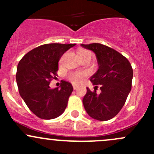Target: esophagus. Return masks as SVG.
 Returning a JSON list of instances; mask_svg holds the SVG:
<instances>
[{
	"label": "esophagus",
	"instance_id": "esophagus-1",
	"mask_svg": "<svg viewBox=\"0 0 154 154\" xmlns=\"http://www.w3.org/2000/svg\"><path fill=\"white\" fill-rule=\"evenodd\" d=\"M73 88H74V90H76V89H77V86H76V85L73 84Z\"/></svg>",
	"mask_w": 154,
	"mask_h": 154
}]
</instances>
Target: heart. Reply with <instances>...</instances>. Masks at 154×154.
<instances>
[{"label":"heart","mask_w":154,"mask_h":154,"mask_svg":"<svg viewBox=\"0 0 154 154\" xmlns=\"http://www.w3.org/2000/svg\"><path fill=\"white\" fill-rule=\"evenodd\" d=\"M88 52V51H85V50H80V51H79V55H83V54H86ZM86 75V74L83 71H73V72L69 73L68 74V78L73 83L79 84L83 81Z\"/></svg>","instance_id":"obj_1"}]
</instances>
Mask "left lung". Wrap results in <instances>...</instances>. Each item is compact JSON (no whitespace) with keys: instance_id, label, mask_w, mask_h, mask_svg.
<instances>
[{"instance_id":"obj_1","label":"left lung","mask_w":154,"mask_h":154,"mask_svg":"<svg viewBox=\"0 0 154 154\" xmlns=\"http://www.w3.org/2000/svg\"><path fill=\"white\" fill-rule=\"evenodd\" d=\"M95 54L98 70L90 77L96 90L87 88L83 103L88 116L98 121H108L114 118L125 105L131 90L133 68L130 62L116 50L99 43L81 45Z\"/></svg>"}]
</instances>
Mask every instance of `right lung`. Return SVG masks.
<instances>
[{
    "mask_svg": "<svg viewBox=\"0 0 154 154\" xmlns=\"http://www.w3.org/2000/svg\"><path fill=\"white\" fill-rule=\"evenodd\" d=\"M75 45H42L29 51L18 63L16 81L19 94L32 112L40 119H56L67 106L72 85L62 80L59 89L51 88L49 84L57 76L61 57Z\"/></svg>",
    "mask_w": 154,
    "mask_h": 154,
    "instance_id": "right-lung-1",
    "label": "right lung"
}]
</instances>
